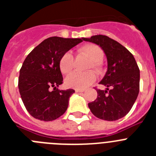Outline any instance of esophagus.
<instances>
[{"instance_id":"34e87169","label":"esophagus","mask_w":156,"mask_h":156,"mask_svg":"<svg viewBox=\"0 0 156 156\" xmlns=\"http://www.w3.org/2000/svg\"><path fill=\"white\" fill-rule=\"evenodd\" d=\"M76 92H83L84 91V89H76Z\"/></svg>"}]
</instances>
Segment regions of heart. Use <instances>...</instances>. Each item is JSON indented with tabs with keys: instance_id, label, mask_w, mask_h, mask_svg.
Returning a JSON list of instances; mask_svg holds the SVG:
<instances>
[{
	"instance_id": "obj_1",
	"label": "heart",
	"mask_w": 156,
	"mask_h": 156,
	"mask_svg": "<svg viewBox=\"0 0 156 156\" xmlns=\"http://www.w3.org/2000/svg\"><path fill=\"white\" fill-rule=\"evenodd\" d=\"M80 51L82 52L90 59L89 68L98 71L101 68V61L104 56L102 49L94 44H86L80 48ZM73 55L70 51L62 55L59 60V69L62 73L69 74L73 69ZM96 80V76L92 71L79 73L74 72L66 79V84L69 87L76 89H84L92 84Z\"/></svg>"
}]
</instances>
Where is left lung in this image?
Segmentation results:
<instances>
[{"label":"left lung","instance_id":"8db88e82","mask_svg":"<svg viewBox=\"0 0 156 156\" xmlns=\"http://www.w3.org/2000/svg\"><path fill=\"white\" fill-rule=\"evenodd\" d=\"M83 40L100 46L108 62V69L99 83L107 88L97 89V98L88 103L89 108L101 119H121L131 109L140 89V70L134 57L125 47L107 36L95 35Z\"/></svg>","mask_w":156,"mask_h":156}]
</instances>
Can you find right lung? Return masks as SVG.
Masks as SVG:
<instances>
[{"mask_svg":"<svg viewBox=\"0 0 156 156\" xmlns=\"http://www.w3.org/2000/svg\"><path fill=\"white\" fill-rule=\"evenodd\" d=\"M82 41L83 38L49 37L26 58L19 71V90L25 107L35 119L52 121L66 112L75 90L57 88L63 83L59 60Z\"/></svg>","mask_w":156,"mask_h":156,"instance_id":"obj_1","label":"right lung"}]
</instances>
